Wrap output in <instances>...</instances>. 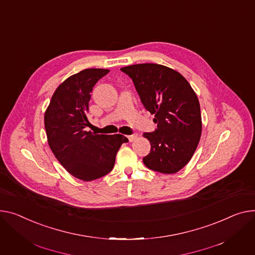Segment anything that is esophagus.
<instances>
[{
	"instance_id": "esophagus-1",
	"label": "esophagus",
	"mask_w": 255,
	"mask_h": 255,
	"mask_svg": "<svg viewBox=\"0 0 255 255\" xmlns=\"http://www.w3.org/2000/svg\"><path fill=\"white\" fill-rule=\"evenodd\" d=\"M138 137V135L136 134V133H134V134H131V135H128L127 136V138L129 139V141H134L135 139H136Z\"/></svg>"
}]
</instances>
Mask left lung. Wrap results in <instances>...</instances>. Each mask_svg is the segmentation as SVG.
I'll list each match as a JSON object with an SVG mask.
<instances>
[{"instance_id": "left-lung-1", "label": "left lung", "mask_w": 255, "mask_h": 255, "mask_svg": "<svg viewBox=\"0 0 255 255\" xmlns=\"http://www.w3.org/2000/svg\"><path fill=\"white\" fill-rule=\"evenodd\" d=\"M121 71L132 79L144 109L155 115L157 129L143 133L150 142L144 165L157 172L176 173L189 163L201 137L195 91L178 72L161 64H133Z\"/></svg>"}]
</instances>
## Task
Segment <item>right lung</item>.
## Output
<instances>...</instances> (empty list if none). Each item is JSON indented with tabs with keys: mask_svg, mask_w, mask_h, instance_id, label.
<instances>
[{
	"mask_svg": "<svg viewBox=\"0 0 255 255\" xmlns=\"http://www.w3.org/2000/svg\"><path fill=\"white\" fill-rule=\"evenodd\" d=\"M109 70L88 69L67 78L55 90L45 113L48 143L66 171L84 181L110 173L117 151L128 138L86 131L91 91Z\"/></svg>",
	"mask_w": 255,
	"mask_h": 255,
	"instance_id": "add662e5",
	"label": "right lung"
}]
</instances>
